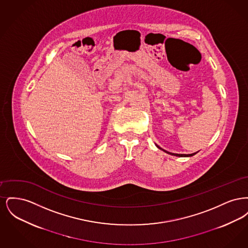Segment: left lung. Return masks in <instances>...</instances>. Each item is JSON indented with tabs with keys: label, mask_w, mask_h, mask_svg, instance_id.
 I'll return each mask as SVG.
<instances>
[{
	"label": "left lung",
	"mask_w": 248,
	"mask_h": 248,
	"mask_svg": "<svg viewBox=\"0 0 248 248\" xmlns=\"http://www.w3.org/2000/svg\"><path fill=\"white\" fill-rule=\"evenodd\" d=\"M157 146V148H159L160 150H162V151H164L165 153L166 154H170V155H174V156H177V157H190V156H193L194 154H197V153H194V154H173V153H169V152H166L165 150H163L162 148H160L158 145H156Z\"/></svg>",
	"instance_id": "1"
}]
</instances>
